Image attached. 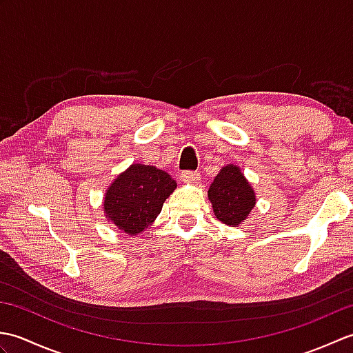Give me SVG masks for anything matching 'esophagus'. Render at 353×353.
I'll list each match as a JSON object with an SVG mask.
<instances>
[{"instance_id":"34e87169","label":"esophagus","mask_w":353,"mask_h":353,"mask_svg":"<svg viewBox=\"0 0 353 353\" xmlns=\"http://www.w3.org/2000/svg\"><path fill=\"white\" fill-rule=\"evenodd\" d=\"M181 177L183 179L185 182L197 183L200 181V172H197V171H182Z\"/></svg>"}]
</instances>
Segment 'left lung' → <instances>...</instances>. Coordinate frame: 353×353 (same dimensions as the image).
<instances>
[{
	"label": "left lung",
	"instance_id": "8db88e82",
	"mask_svg": "<svg viewBox=\"0 0 353 353\" xmlns=\"http://www.w3.org/2000/svg\"><path fill=\"white\" fill-rule=\"evenodd\" d=\"M216 219L228 226H238L254 206V192L241 170L226 165L214 179L208 191Z\"/></svg>",
	"mask_w": 353,
	"mask_h": 353
}]
</instances>
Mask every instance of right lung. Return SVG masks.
<instances>
[{"mask_svg":"<svg viewBox=\"0 0 353 353\" xmlns=\"http://www.w3.org/2000/svg\"><path fill=\"white\" fill-rule=\"evenodd\" d=\"M176 186L168 172L152 165L133 163L115 179L106 192V219L127 235L141 234L154 221Z\"/></svg>","mask_w":353,"mask_h":353,"instance_id":"add662e5","label":"right lung"}]
</instances>
